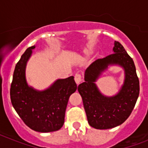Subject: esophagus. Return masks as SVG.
Here are the masks:
<instances>
[{"label": "esophagus", "instance_id": "34e87169", "mask_svg": "<svg viewBox=\"0 0 148 148\" xmlns=\"http://www.w3.org/2000/svg\"><path fill=\"white\" fill-rule=\"evenodd\" d=\"M74 81H75V82H76L77 84H79L81 83V81H82L81 74H75V76H74Z\"/></svg>", "mask_w": 148, "mask_h": 148}]
</instances>
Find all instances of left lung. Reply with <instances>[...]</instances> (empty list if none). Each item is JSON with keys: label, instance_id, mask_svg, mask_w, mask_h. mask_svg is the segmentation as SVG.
<instances>
[{"label": "left lung", "instance_id": "obj_1", "mask_svg": "<svg viewBox=\"0 0 148 148\" xmlns=\"http://www.w3.org/2000/svg\"><path fill=\"white\" fill-rule=\"evenodd\" d=\"M113 53L90 64L84 71V82L77 90L83 100L88 121L96 129H110L123 124L132 112L139 96L140 86L133 59L119 42L114 41ZM124 70L123 84L112 96L103 95L96 82L110 66Z\"/></svg>", "mask_w": 148, "mask_h": 148}]
</instances>
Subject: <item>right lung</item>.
<instances>
[{
	"label": "right lung",
	"instance_id": "obj_1",
	"mask_svg": "<svg viewBox=\"0 0 148 148\" xmlns=\"http://www.w3.org/2000/svg\"><path fill=\"white\" fill-rule=\"evenodd\" d=\"M35 47V45L28 47L15 66L10 100L27 126L38 132L47 133L62 127L67 102L77 86L73 76L58 79L44 90L29 85L26 77L27 64Z\"/></svg>",
	"mask_w": 148,
	"mask_h": 148
}]
</instances>
